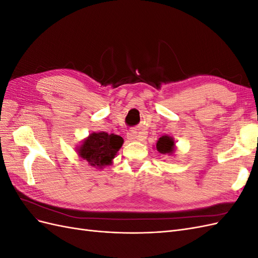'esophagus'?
Listing matches in <instances>:
<instances>
[{
	"label": "esophagus",
	"mask_w": 258,
	"mask_h": 258,
	"mask_svg": "<svg viewBox=\"0 0 258 258\" xmlns=\"http://www.w3.org/2000/svg\"><path fill=\"white\" fill-rule=\"evenodd\" d=\"M127 138L129 139V140H141V136H139L137 132H135V131H129L128 134H127Z\"/></svg>",
	"instance_id": "esophagus-1"
}]
</instances>
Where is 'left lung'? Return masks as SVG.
Masks as SVG:
<instances>
[{
    "mask_svg": "<svg viewBox=\"0 0 258 258\" xmlns=\"http://www.w3.org/2000/svg\"><path fill=\"white\" fill-rule=\"evenodd\" d=\"M156 148L161 154H171L174 151V141L167 136L161 137L156 144Z\"/></svg>",
    "mask_w": 258,
    "mask_h": 258,
    "instance_id": "obj_1",
    "label": "left lung"
}]
</instances>
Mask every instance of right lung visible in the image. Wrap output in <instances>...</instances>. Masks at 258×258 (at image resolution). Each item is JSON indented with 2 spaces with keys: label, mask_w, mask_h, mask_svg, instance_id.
I'll return each instance as SVG.
<instances>
[{
  "label": "right lung",
  "mask_w": 258,
  "mask_h": 258,
  "mask_svg": "<svg viewBox=\"0 0 258 258\" xmlns=\"http://www.w3.org/2000/svg\"><path fill=\"white\" fill-rule=\"evenodd\" d=\"M122 143L121 137L113 134L107 135L102 131L92 134L86 139L79 148V154L90 166L102 168L110 165Z\"/></svg>",
  "instance_id": "right-lung-1"
}]
</instances>
